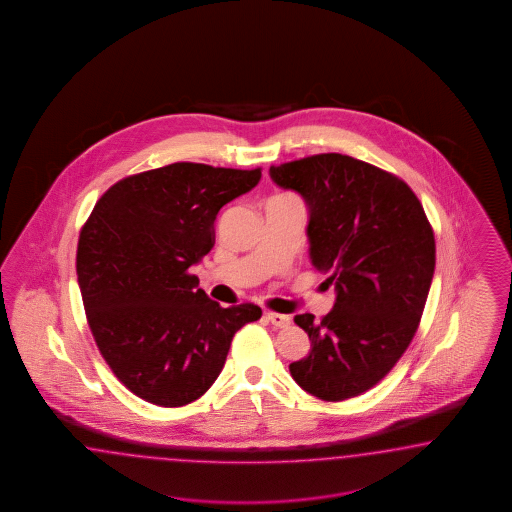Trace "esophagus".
I'll return each instance as SVG.
<instances>
[{"instance_id":"1","label":"esophagus","mask_w":512,"mask_h":512,"mask_svg":"<svg viewBox=\"0 0 512 512\" xmlns=\"http://www.w3.org/2000/svg\"><path fill=\"white\" fill-rule=\"evenodd\" d=\"M266 319L278 328H285V326L291 325V317L289 315H283V313H274V311H268L266 313Z\"/></svg>"}]
</instances>
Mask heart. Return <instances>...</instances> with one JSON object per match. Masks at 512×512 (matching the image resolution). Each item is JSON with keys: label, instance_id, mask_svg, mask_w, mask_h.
<instances>
[{"label": "heart", "instance_id": "1", "mask_svg": "<svg viewBox=\"0 0 512 512\" xmlns=\"http://www.w3.org/2000/svg\"><path fill=\"white\" fill-rule=\"evenodd\" d=\"M283 195H285V193H283ZM289 197H293V195H289Z\"/></svg>", "mask_w": 512, "mask_h": 512}]
</instances>
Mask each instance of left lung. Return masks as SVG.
Masks as SVG:
<instances>
[{"mask_svg": "<svg viewBox=\"0 0 512 512\" xmlns=\"http://www.w3.org/2000/svg\"><path fill=\"white\" fill-rule=\"evenodd\" d=\"M310 208L311 264L328 272L336 304L308 332V357L289 366L311 396L341 402L375 387L413 340L435 268L434 229L413 189L392 172L343 154L270 167Z\"/></svg>", "mask_w": 512, "mask_h": 512, "instance_id": "8db88e82", "label": "left lung"}]
</instances>
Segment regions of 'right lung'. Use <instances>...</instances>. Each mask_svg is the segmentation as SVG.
<instances>
[{"label": "right lung", "mask_w": 512, "mask_h": 512, "mask_svg": "<svg viewBox=\"0 0 512 512\" xmlns=\"http://www.w3.org/2000/svg\"><path fill=\"white\" fill-rule=\"evenodd\" d=\"M259 180V167L172 163L116 182L82 225L77 276L93 340L142 400L182 407L201 398L236 330L261 319L248 302L221 308L189 274L216 244L217 212Z\"/></svg>", "instance_id": "1"}]
</instances>
